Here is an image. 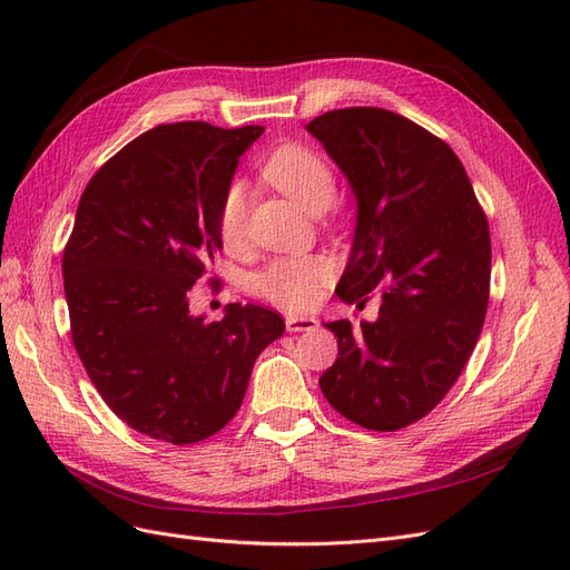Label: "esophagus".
I'll use <instances>...</instances> for the list:
<instances>
[{
  "label": "esophagus",
  "mask_w": 570,
  "mask_h": 570,
  "mask_svg": "<svg viewBox=\"0 0 570 570\" xmlns=\"http://www.w3.org/2000/svg\"><path fill=\"white\" fill-rule=\"evenodd\" d=\"M285 325L289 333H308V331H314L318 321L314 316H287Z\"/></svg>",
  "instance_id": "1"
}]
</instances>
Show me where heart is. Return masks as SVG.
<instances>
[{
  "instance_id": "heart-1",
  "label": "heart",
  "mask_w": 570,
  "mask_h": 570,
  "mask_svg": "<svg viewBox=\"0 0 570 570\" xmlns=\"http://www.w3.org/2000/svg\"><path fill=\"white\" fill-rule=\"evenodd\" d=\"M264 178L295 199L302 209L321 214L335 199L333 168L314 149L302 145H285L275 149L264 164ZM249 195L243 183H233L223 195L216 214V230L226 249H239L247 239ZM333 264L325 256H283L271 262L256 275V292L264 299L292 312L314 306L323 285L331 281Z\"/></svg>"
}]
</instances>
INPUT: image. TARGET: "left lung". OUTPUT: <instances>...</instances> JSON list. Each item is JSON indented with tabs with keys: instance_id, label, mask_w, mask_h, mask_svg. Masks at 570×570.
I'll return each instance as SVG.
<instances>
[{
	"instance_id": "8db88e82",
	"label": "left lung",
	"mask_w": 570,
	"mask_h": 570,
	"mask_svg": "<svg viewBox=\"0 0 570 570\" xmlns=\"http://www.w3.org/2000/svg\"><path fill=\"white\" fill-rule=\"evenodd\" d=\"M306 130L356 197L337 297H381L373 323H325L337 358L318 385L344 419L392 433L444 400L475 347L490 299L488 218L452 147L400 114L335 109Z\"/></svg>"
}]
</instances>
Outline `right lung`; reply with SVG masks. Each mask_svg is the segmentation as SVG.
Instances as JSON below:
<instances>
[{"instance_id": "right-lung-1", "label": "right lung", "mask_w": 570, "mask_h": 570, "mask_svg": "<svg viewBox=\"0 0 570 570\" xmlns=\"http://www.w3.org/2000/svg\"><path fill=\"white\" fill-rule=\"evenodd\" d=\"M262 126H157L101 166L63 249L76 352L120 421L154 440L218 433L245 400L256 356L285 331L281 314L228 304L189 314V289L223 247L218 204Z\"/></svg>"}]
</instances>
